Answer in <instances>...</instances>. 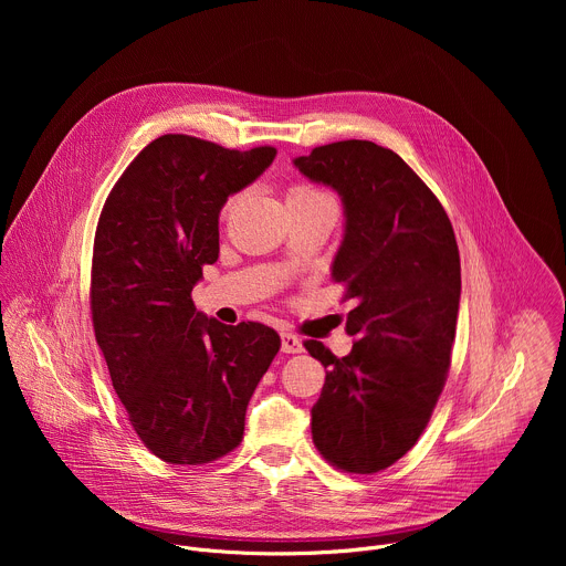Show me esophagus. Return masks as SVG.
<instances>
[{
	"mask_svg": "<svg viewBox=\"0 0 566 566\" xmlns=\"http://www.w3.org/2000/svg\"><path fill=\"white\" fill-rule=\"evenodd\" d=\"M282 352L284 354H300V352H304V345H302V340L297 336L284 332L282 334Z\"/></svg>",
	"mask_w": 566,
	"mask_h": 566,
	"instance_id": "esophagus-1",
	"label": "esophagus"
}]
</instances>
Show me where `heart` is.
Masks as SVG:
<instances>
[{
    "label": "heart",
    "instance_id": "obj_1",
    "mask_svg": "<svg viewBox=\"0 0 566 566\" xmlns=\"http://www.w3.org/2000/svg\"><path fill=\"white\" fill-rule=\"evenodd\" d=\"M317 197H329V195L319 192L317 188L304 186V184H295V186H291V188H289V201H295V199H317ZM232 201H234V199H228V201L223 203V210H221V214H226V212L230 210Z\"/></svg>",
    "mask_w": 566,
    "mask_h": 566
}]
</instances>
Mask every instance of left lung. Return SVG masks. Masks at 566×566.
<instances>
[{
	"instance_id": "1",
	"label": "left lung",
	"mask_w": 566,
	"mask_h": 566,
	"mask_svg": "<svg viewBox=\"0 0 566 566\" xmlns=\"http://www.w3.org/2000/svg\"><path fill=\"white\" fill-rule=\"evenodd\" d=\"M293 166L343 201L332 280L356 300L347 356L304 343L327 369L313 443L340 470L378 472L417 443L446 385L461 297L454 230L406 160L371 140L322 145Z\"/></svg>"
}]
</instances>
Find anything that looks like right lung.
I'll return each mask as SVG.
<instances>
[{"label": "right lung", "mask_w": 566, "mask_h": 566, "mask_svg": "<svg viewBox=\"0 0 566 566\" xmlns=\"http://www.w3.org/2000/svg\"><path fill=\"white\" fill-rule=\"evenodd\" d=\"M186 134L151 140L109 192L94 241L92 317L140 441L168 463H210L244 437L249 400L280 352L260 322L221 325L190 293L219 258V212L275 158Z\"/></svg>", "instance_id": "right-lung-1"}]
</instances>
